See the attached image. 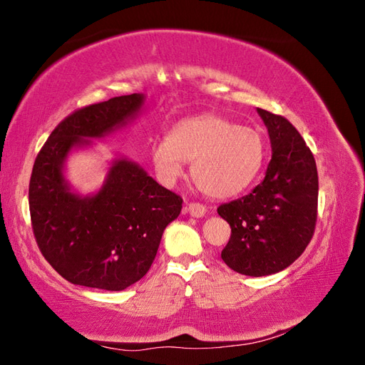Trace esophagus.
Wrapping results in <instances>:
<instances>
[{"instance_id":"esophagus-1","label":"esophagus","mask_w":365,"mask_h":365,"mask_svg":"<svg viewBox=\"0 0 365 365\" xmlns=\"http://www.w3.org/2000/svg\"><path fill=\"white\" fill-rule=\"evenodd\" d=\"M184 212L189 213L193 217H202L205 215V212H207V208L202 204H200V202H190V204L185 205Z\"/></svg>"}]
</instances>
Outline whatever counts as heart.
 <instances>
[{"label": "heart", "instance_id": "obj_1", "mask_svg": "<svg viewBox=\"0 0 365 365\" xmlns=\"http://www.w3.org/2000/svg\"><path fill=\"white\" fill-rule=\"evenodd\" d=\"M264 143L256 129L217 114H201L176 125L152 148V161L165 184L192 163V178L212 197H228L248 187L262 169Z\"/></svg>", "mask_w": 365, "mask_h": 365}]
</instances>
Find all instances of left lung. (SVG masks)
<instances>
[{
    "mask_svg": "<svg viewBox=\"0 0 365 365\" xmlns=\"http://www.w3.org/2000/svg\"><path fill=\"white\" fill-rule=\"evenodd\" d=\"M272 155L251 193L217 208L231 227L220 257L244 275L262 277L292 264L311 242L317 222L318 173L311 149L282 115L257 108Z\"/></svg>",
    "mask_w": 365,
    "mask_h": 365,
    "instance_id": "8db88e82",
    "label": "left lung"
}]
</instances>
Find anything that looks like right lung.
Here are the masks:
<instances>
[{"label": "right lung", "mask_w": 365, "mask_h": 365, "mask_svg": "<svg viewBox=\"0 0 365 365\" xmlns=\"http://www.w3.org/2000/svg\"><path fill=\"white\" fill-rule=\"evenodd\" d=\"M145 101L135 93L77 109L35 160L29 185L33 235L42 256L73 284L105 291L134 284L149 271L165 227L181 213V196L128 158L111 163L93 195L76 193L63 175L71 150L126 126Z\"/></svg>", "instance_id": "right-lung-1"}]
</instances>
